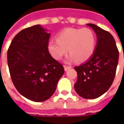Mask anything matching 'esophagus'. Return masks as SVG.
Returning <instances> with one entry per match:
<instances>
[{
  "mask_svg": "<svg viewBox=\"0 0 124 124\" xmlns=\"http://www.w3.org/2000/svg\"><path fill=\"white\" fill-rule=\"evenodd\" d=\"M64 68L65 71H67V70L70 69L72 67H71V66H66V65H65V66H64Z\"/></svg>",
  "mask_w": 124,
  "mask_h": 124,
  "instance_id": "esophagus-1",
  "label": "esophagus"
}]
</instances>
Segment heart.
Returning a JSON list of instances; mask_svg holds the SVG:
<instances>
[{"mask_svg":"<svg viewBox=\"0 0 124 124\" xmlns=\"http://www.w3.org/2000/svg\"><path fill=\"white\" fill-rule=\"evenodd\" d=\"M96 44V36L91 29L68 28L58 34L57 40L49 41L48 50L53 58L60 60L68 49L69 61L84 62L93 55Z\"/></svg>","mask_w":124,"mask_h":124,"instance_id":"obj_1","label":"heart"}]
</instances>
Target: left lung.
I'll use <instances>...</instances> for the list:
<instances>
[{"label":"left lung","mask_w":124,"mask_h":124,"mask_svg":"<svg viewBox=\"0 0 124 124\" xmlns=\"http://www.w3.org/2000/svg\"><path fill=\"white\" fill-rule=\"evenodd\" d=\"M97 36V44L90 59L74 69L78 79L76 93L85 99L101 96L112 86L118 64L119 52L113 36L96 24H87Z\"/></svg>","instance_id":"obj_1"}]
</instances>
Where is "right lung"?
I'll use <instances>...</instances> for the list:
<instances>
[{
  "label": "right lung",
  "mask_w": 124,
  "mask_h": 124,
  "mask_svg": "<svg viewBox=\"0 0 124 124\" xmlns=\"http://www.w3.org/2000/svg\"><path fill=\"white\" fill-rule=\"evenodd\" d=\"M40 24L23 29L12 39L7 61L10 74L18 92L33 101L51 97L64 72V67L48 50L50 36Z\"/></svg>",
  "instance_id": "right-lung-1"
}]
</instances>
